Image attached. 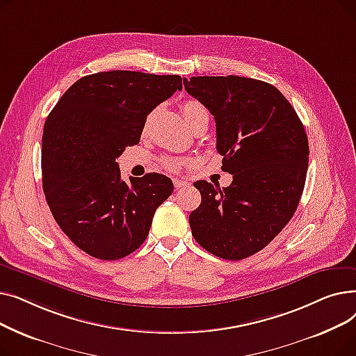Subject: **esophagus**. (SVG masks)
Here are the masks:
<instances>
[{
  "label": "esophagus",
  "mask_w": 356,
  "mask_h": 356,
  "mask_svg": "<svg viewBox=\"0 0 356 356\" xmlns=\"http://www.w3.org/2000/svg\"><path fill=\"white\" fill-rule=\"evenodd\" d=\"M173 184H175L176 189H183V188H186V186H188V183H186L184 180H180V179H175Z\"/></svg>",
  "instance_id": "1"
}]
</instances>
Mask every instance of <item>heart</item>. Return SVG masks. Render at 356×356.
Wrapping results in <instances>:
<instances>
[{"mask_svg":"<svg viewBox=\"0 0 356 356\" xmlns=\"http://www.w3.org/2000/svg\"><path fill=\"white\" fill-rule=\"evenodd\" d=\"M181 112H183L184 121L188 122V125H191L196 117H199L202 114H207V109H204V106L197 101H186L181 105ZM164 165L167 168H170V170H177V168L180 167V161L168 159V160H164Z\"/></svg>","mask_w":356,"mask_h":356,"instance_id":"heart-1","label":"heart"}]
</instances>
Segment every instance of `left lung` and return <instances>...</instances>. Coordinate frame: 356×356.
<instances>
[{
    "instance_id": "obj_1",
    "label": "left lung",
    "mask_w": 356,
    "mask_h": 356,
    "mask_svg": "<svg viewBox=\"0 0 356 356\" xmlns=\"http://www.w3.org/2000/svg\"><path fill=\"white\" fill-rule=\"evenodd\" d=\"M184 89L216 122L228 188L195 181L200 207L192 235L211 254L239 261L267 247L293 218L309 165V141L291 104L275 86L241 76H193Z\"/></svg>"
}]
</instances>
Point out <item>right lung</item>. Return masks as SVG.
<instances>
[{
  "mask_svg": "<svg viewBox=\"0 0 356 356\" xmlns=\"http://www.w3.org/2000/svg\"><path fill=\"white\" fill-rule=\"evenodd\" d=\"M181 90L179 74L111 70L74 82L49 114L42 138L43 191L74 245L120 259L145 241L172 180L147 173L121 180L118 159L140 143L147 115Z\"/></svg>",
  "mask_w": 356,
  "mask_h": 356,
  "instance_id": "obj_1",
  "label": "right lung"
}]
</instances>
